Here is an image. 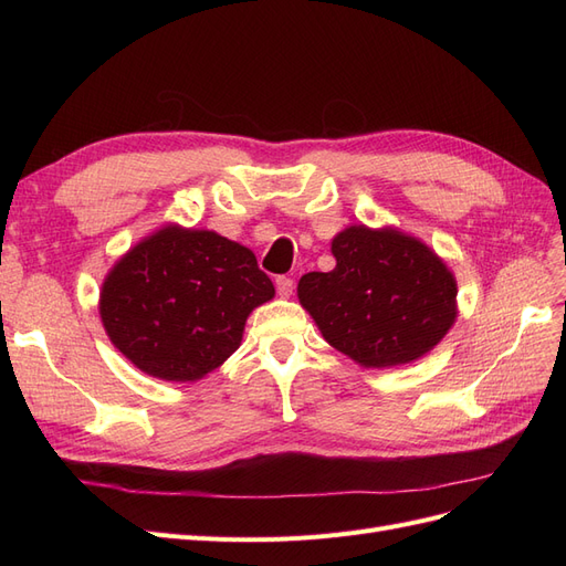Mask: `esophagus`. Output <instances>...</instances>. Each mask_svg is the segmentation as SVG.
<instances>
[{"instance_id":"esophagus-1","label":"esophagus","mask_w":566,"mask_h":566,"mask_svg":"<svg viewBox=\"0 0 566 566\" xmlns=\"http://www.w3.org/2000/svg\"><path fill=\"white\" fill-rule=\"evenodd\" d=\"M276 290H279L281 297H290V295H293V290H295V283H293V279L279 276L276 279Z\"/></svg>"}]
</instances>
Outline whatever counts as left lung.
Instances as JSON below:
<instances>
[{
  "mask_svg": "<svg viewBox=\"0 0 566 566\" xmlns=\"http://www.w3.org/2000/svg\"><path fill=\"white\" fill-rule=\"evenodd\" d=\"M335 269L304 273L300 304L331 347L358 366L391 368L434 349L458 316V285L434 250L399 229L349 227Z\"/></svg>",
  "mask_w": 566,
  "mask_h": 566,
  "instance_id": "1",
  "label": "left lung"
}]
</instances>
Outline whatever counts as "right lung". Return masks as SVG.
I'll use <instances>...</instances> for the list:
<instances>
[{
  "label": "right lung",
  "mask_w": 566,
  "mask_h": 566,
  "mask_svg": "<svg viewBox=\"0 0 566 566\" xmlns=\"http://www.w3.org/2000/svg\"><path fill=\"white\" fill-rule=\"evenodd\" d=\"M276 290L241 243L163 227L108 271L98 312L113 345L153 378L193 382L241 347L254 306Z\"/></svg>",
  "instance_id": "right-lung-1"
}]
</instances>
